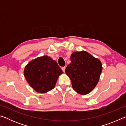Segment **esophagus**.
Masks as SVG:
<instances>
[{"label": "esophagus", "mask_w": 126, "mask_h": 126, "mask_svg": "<svg viewBox=\"0 0 126 126\" xmlns=\"http://www.w3.org/2000/svg\"><path fill=\"white\" fill-rule=\"evenodd\" d=\"M62 71L64 72H65V67H63L62 68Z\"/></svg>", "instance_id": "34e87169"}]
</instances>
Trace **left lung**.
I'll return each mask as SVG.
<instances>
[{
	"label": "left lung",
	"mask_w": 126,
	"mask_h": 126,
	"mask_svg": "<svg viewBox=\"0 0 126 126\" xmlns=\"http://www.w3.org/2000/svg\"><path fill=\"white\" fill-rule=\"evenodd\" d=\"M102 71L101 62L86 51L73 52L65 73L71 79L73 89L80 94H87L95 88Z\"/></svg>",
	"instance_id": "left-lung-1"
}]
</instances>
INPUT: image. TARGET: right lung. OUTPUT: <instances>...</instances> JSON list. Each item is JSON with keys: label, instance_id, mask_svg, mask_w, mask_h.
Listing matches in <instances>:
<instances>
[{"label": "right lung", "instance_id": "1", "mask_svg": "<svg viewBox=\"0 0 126 126\" xmlns=\"http://www.w3.org/2000/svg\"><path fill=\"white\" fill-rule=\"evenodd\" d=\"M62 73L57 62L47 55L29 62L24 71L27 82L40 93H47L54 88L58 77Z\"/></svg>", "mask_w": 126, "mask_h": 126}]
</instances>
